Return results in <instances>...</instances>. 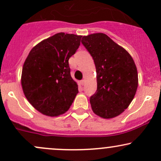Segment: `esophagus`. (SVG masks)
<instances>
[{"label":"esophagus","mask_w":161,"mask_h":161,"mask_svg":"<svg viewBox=\"0 0 161 161\" xmlns=\"http://www.w3.org/2000/svg\"><path fill=\"white\" fill-rule=\"evenodd\" d=\"M80 83L82 84V86H84V85L86 84V80H85V79H82V80L80 81Z\"/></svg>","instance_id":"esophagus-1"}]
</instances>
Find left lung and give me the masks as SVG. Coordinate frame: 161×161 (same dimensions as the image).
<instances>
[{
  "label": "left lung",
  "instance_id": "obj_1",
  "mask_svg": "<svg viewBox=\"0 0 161 161\" xmlns=\"http://www.w3.org/2000/svg\"><path fill=\"white\" fill-rule=\"evenodd\" d=\"M82 44L93 58L97 87L90 97L92 110L104 119L115 117L132 102L138 73L130 54L104 33L83 36Z\"/></svg>",
  "mask_w": 161,
  "mask_h": 161
}]
</instances>
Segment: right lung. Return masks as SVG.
Instances as JSON below:
<instances>
[{"label": "right lung", "instance_id": "right-lung-1", "mask_svg": "<svg viewBox=\"0 0 161 161\" xmlns=\"http://www.w3.org/2000/svg\"><path fill=\"white\" fill-rule=\"evenodd\" d=\"M81 38L57 33L35 46L24 63L21 79L24 95L45 115L64 114L79 92L70 75L69 59L79 48Z\"/></svg>", "mask_w": 161, "mask_h": 161}]
</instances>
